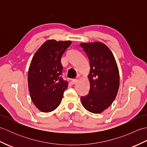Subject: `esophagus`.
<instances>
[{
    "label": "esophagus",
    "mask_w": 147,
    "mask_h": 147,
    "mask_svg": "<svg viewBox=\"0 0 147 147\" xmlns=\"http://www.w3.org/2000/svg\"><path fill=\"white\" fill-rule=\"evenodd\" d=\"M71 82H72V83H73V84H75L78 82V80L77 79H73V80H71Z\"/></svg>",
    "instance_id": "34e87169"
}]
</instances>
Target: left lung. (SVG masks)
I'll return each instance as SVG.
<instances>
[{
	"label": "left lung",
	"instance_id": "obj_1",
	"mask_svg": "<svg viewBox=\"0 0 147 147\" xmlns=\"http://www.w3.org/2000/svg\"><path fill=\"white\" fill-rule=\"evenodd\" d=\"M90 61L88 94L81 96L82 105L87 111L98 114L113 102L119 87V73L111 50L102 42L80 44Z\"/></svg>",
	"mask_w": 147,
	"mask_h": 147
}]
</instances>
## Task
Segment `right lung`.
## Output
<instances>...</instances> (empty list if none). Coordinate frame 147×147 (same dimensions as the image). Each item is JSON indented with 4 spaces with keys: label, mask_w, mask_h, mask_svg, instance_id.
<instances>
[{
    "label": "right lung",
    "mask_w": 147,
    "mask_h": 147,
    "mask_svg": "<svg viewBox=\"0 0 147 147\" xmlns=\"http://www.w3.org/2000/svg\"><path fill=\"white\" fill-rule=\"evenodd\" d=\"M71 41L49 40L38 49L31 62L28 75L32 100L40 111L49 112L60 105L68 82L62 78L61 59Z\"/></svg>",
    "instance_id": "add662e5"
}]
</instances>
